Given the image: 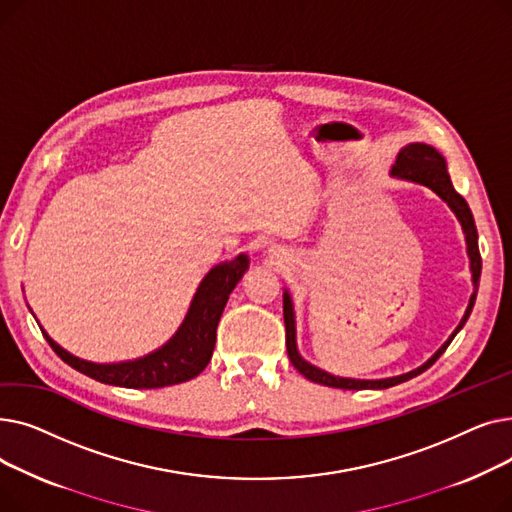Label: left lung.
<instances>
[{"mask_svg":"<svg viewBox=\"0 0 512 512\" xmlns=\"http://www.w3.org/2000/svg\"><path fill=\"white\" fill-rule=\"evenodd\" d=\"M392 176L398 178H405V180H413L419 184H425L432 188L434 193H438L448 205L450 209L456 213V218H459L463 230H465V238H467V253L471 259V272H473V294H471V301L469 307L465 311V317L461 319L459 328L454 330V334L448 338V342L442 344L440 351L429 359L427 363H423L421 367L405 373V375H398V378H388V380H348V378H336V375H330L326 371H321L313 365H309L297 351V342H294V315H292V305H290V297L288 292H284V324H286V351H288V359L294 365L299 373H303L307 380L321 384V386H330V388H342V390H365V388H375V390H382V388H390L396 384L407 382L415 375L423 373L425 369L432 367L440 355L446 351L448 344L452 342V338L459 334V330L465 326V321L469 319L473 305H475V297H477V286H479V276H481V255H479V247H477V228L473 222V213L467 205V201L454 191V186L450 182L448 170H446V161L444 157L429 145L423 143H411L405 149H400L398 157H396V164L392 168Z\"/></svg>","mask_w":512,"mask_h":512,"instance_id":"left-lung-1","label":"left lung"}]
</instances>
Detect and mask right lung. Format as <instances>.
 <instances>
[{"mask_svg":"<svg viewBox=\"0 0 512 512\" xmlns=\"http://www.w3.org/2000/svg\"><path fill=\"white\" fill-rule=\"evenodd\" d=\"M247 267V255H238L232 261L215 265L201 282L191 309H188L176 336L166 346H161L159 351L143 359L114 365H97L66 353L45 332L43 336L64 363L101 384L149 390L188 382L197 378L211 361L215 330H218L222 311L228 303L230 292L234 290L242 274L247 272Z\"/></svg>","mask_w":512,"mask_h":512,"instance_id":"right-lung-1","label":"right lung"}]
</instances>
